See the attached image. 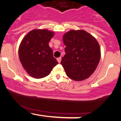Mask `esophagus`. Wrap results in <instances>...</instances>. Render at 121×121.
Listing matches in <instances>:
<instances>
[{"label": "esophagus", "mask_w": 121, "mask_h": 121, "mask_svg": "<svg viewBox=\"0 0 121 121\" xmlns=\"http://www.w3.org/2000/svg\"><path fill=\"white\" fill-rule=\"evenodd\" d=\"M57 61L59 62V63H60L61 61V57H59V58H57Z\"/></svg>", "instance_id": "34e87169"}]
</instances>
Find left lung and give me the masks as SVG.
<instances>
[{"label": "left lung", "mask_w": 121, "mask_h": 121, "mask_svg": "<svg viewBox=\"0 0 121 121\" xmlns=\"http://www.w3.org/2000/svg\"><path fill=\"white\" fill-rule=\"evenodd\" d=\"M66 45L61 64L68 77L80 81L90 77L101 59V50L94 37L84 30H71L62 37Z\"/></svg>", "instance_id": "obj_1"}]
</instances>
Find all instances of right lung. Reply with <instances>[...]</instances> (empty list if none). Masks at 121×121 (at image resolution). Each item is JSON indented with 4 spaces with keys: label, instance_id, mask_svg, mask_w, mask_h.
Segmentation results:
<instances>
[{
    "label": "right lung",
    "instance_id": "obj_1",
    "mask_svg": "<svg viewBox=\"0 0 121 121\" xmlns=\"http://www.w3.org/2000/svg\"><path fill=\"white\" fill-rule=\"evenodd\" d=\"M53 36V32L45 29L33 30L22 40L19 48V59L23 68L31 77H46L59 64L49 46Z\"/></svg>",
    "mask_w": 121,
    "mask_h": 121
}]
</instances>
